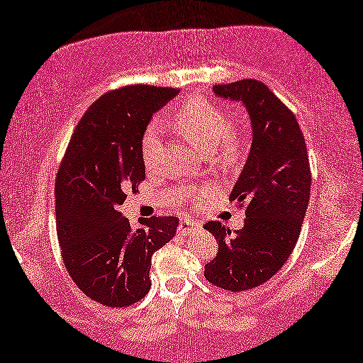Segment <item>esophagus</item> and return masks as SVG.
I'll return each mask as SVG.
<instances>
[{
  "label": "esophagus",
  "instance_id": "34e87169",
  "mask_svg": "<svg viewBox=\"0 0 363 363\" xmlns=\"http://www.w3.org/2000/svg\"><path fill=\"white\" fill-rule=\"evenodd\" d=\"M199 228V223L191 220V218H182L180 225H178V231H180L182 235H188L191 233V231H196Z\"/></svg>",
  "mask_w": 363,
  "mask_h": 363
}]
</instances>
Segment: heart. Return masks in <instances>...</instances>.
Wrapping results in <instances>:
<instances>
[{
    "label": "heart",
    "instance_id": "1",
    "mask_svg": "<svg viewBox=\"0 0 363 363\" xmlns=\"http://www.w3.org/2000/svg\"><path fill=\"white\" fill-rule=\"evenodd\" d=\"M174 128L199 150L213 151L218 146L225 156H231L236 150L238 133L230 125L228 114L207 101H193L183 106L174 116ZM159 151L157 127L151 125L141 140V157L147 169L156 162Z\"/></svg>",
    "mask_w": 363,
    "mask_h": 363
}]
</instances>
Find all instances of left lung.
<instances>
[{"label": "left lung", "instance_id": "1", "mask_svg": "<svg viewBox=\"0 0 363 363\" xmlns=\"http://www.w3.org/2000/svg\"><path fill=\"white\" fill-rule=\"evenodd\" d=\"M217 96L246 106L252 127L247 160L230 201L246 206L245 227L235 231L211 220L218 252L204 267L213 286L238 293L275 275L293 252L311 199V165L296 116L262 82L245 79L216 85Z\"/></svg>", "mask_w": 363, "mask_h": 363}]
</instances>
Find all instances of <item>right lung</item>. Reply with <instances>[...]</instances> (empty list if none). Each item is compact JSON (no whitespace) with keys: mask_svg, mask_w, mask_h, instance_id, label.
<instances>
[{"mask_svg":"<svg viewBox=\"0 0 363 363\" xmlns=\"http://www.w3.org/2000/svg\"><path fill=\"white\" fill-rule=\"evenodd\" d=\"M180 90L132 85L104 93L74 130L56 177V227L65 269L83 294L128 307L151 288L152 254L175 236L177 217L140 218L118 207L145 180L141 140L152 116Z\"/></svg>","mask_w":363,"mask_h":363,"instance_id":"1","label":"right lung"}]
</instances>
